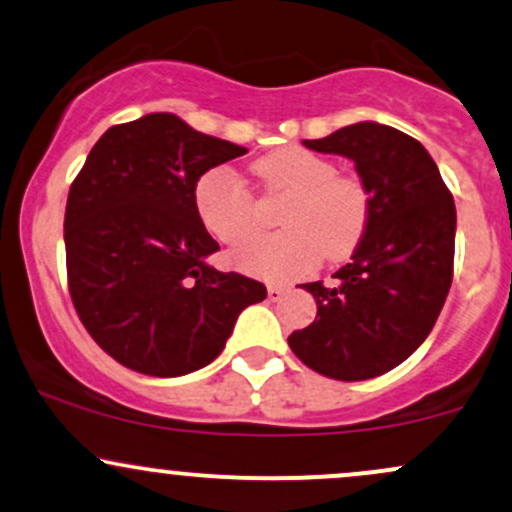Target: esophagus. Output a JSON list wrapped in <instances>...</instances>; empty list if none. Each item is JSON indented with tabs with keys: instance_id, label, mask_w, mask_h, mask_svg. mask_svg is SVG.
<instances>
[{
	"instance_id": "34e87169",
	"label": "esophagus",
	"mask_w": 512,
	"mask_h": 512,
	"mask_svg": "<svg viewBox=\"0 0 512 512\" xmlns=\"http://www.w3.org/2000/svg\"><path fill=\"white\" fill-rule=\"evenodd\" d=\"M286 291H289V286H281V284H269L267 286V296L272 298V301H279V298L284 296Z\"/></svg>"
}]
</instances>
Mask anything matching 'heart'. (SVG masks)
Listing matches in <instances>:
<instances>
[{
	"label": "heart",
	"instance_id": "b5f03b06",
	"mask_svg": "<svg viewBox=\"0 0 512 512\" xmlns=\"http://www.w3.org/2000/svg\"><path fill=\"white\" fill-rule=\"evenodd\" d=\"M257 178L274 195L284 228L243 245L236 262L264 279H289L313 269L322 255L354 250L368 221V192L354 175L337 173L330 158L301 146L272 151L255 163ZM199 219L221 243L238 245L257 231V204L233 168H211L195 185Z\"/></svg>",
	"mask_w": 512,
	"mask_h": 512
}]
</instances>
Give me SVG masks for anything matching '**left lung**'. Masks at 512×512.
Listing matches in <instances>:
<instances>
[{"label": "left lung", "mask_w": 512, "mask_h": 512, "mask_svg": "<svg viewBox=\"0 0 512 512\" xmlns=\"http://www.w3.org/2000/svg\"><path fill=\"white\" fill-rule=\"evenodd\" d=\"M303 144L354 161L368 192V221L332 284L303 286L317 315L291 334L289 346L327 378H375L407 361L443 310L455 260V202L436 161L395 127L356 122Z\"/></svg>", "instance_id": "obj_1"}]
</instances>
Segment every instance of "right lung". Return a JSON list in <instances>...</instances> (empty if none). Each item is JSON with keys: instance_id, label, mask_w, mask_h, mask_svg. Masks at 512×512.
<instances>
[{"instance_id": "right-lung-1", "label": "right lung", "mask_w": 512, "mask_h": 512, "mask_svg": "<svg viewBox=\"0 0 512 512\" xmlns=\"http://www.w3.org/2000/svg\"><path fill=\"white\" fill-rule=\"evenodd\" d=\"M248 154L151 113L110 127L69 187L64 211L69 293L108 356L156 378H178L221 354L238 315L264 284L219 272V250L195 207L209 168Z\"/></svg>"}]
</instances>
